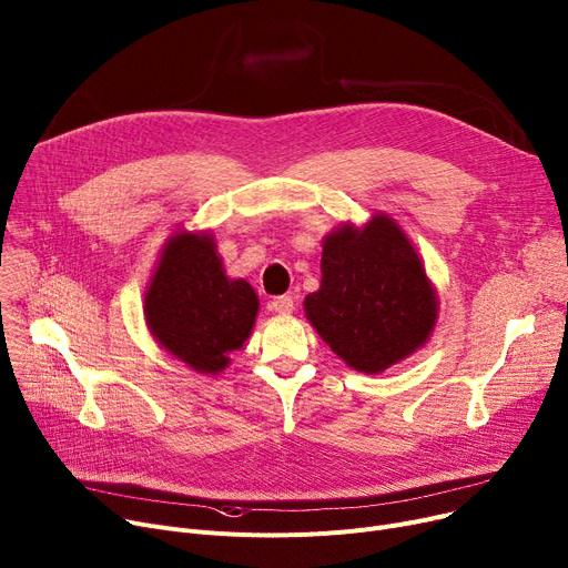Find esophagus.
<instances>
[{"label": "esophagus", "instance_id": "esophagus-1", "mask_svg": "<svg viewBox=\"0 0 568 568\" xmlns=\"http://www.w3.org/2000/svg\"><path fill=\"white\" fill-rule=\"evenodd\" d=\"M272 311L278 315H290L294 311V298L290 294L283 296H274L272 298Z\"/></svg>", "mask_w": 568, "mask_h": 568}]
</instances>
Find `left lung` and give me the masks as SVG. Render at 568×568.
Masks as SVG:
<instances>
[{"label": "left lung", "mask_w": 568, "mask_h": 568, "mask_svg": "<svg viewBox=\"0 0 568 568\" xmlns=\"http://www.w3.org/2000/svg\"><path fill=\"white\" fill-rule=\"evenodd\" d=\"M306 315L349 367L384 372L427 343L436 294L399 225L374 216L363 231L343 225L324 242L322 285Z\"/></svg>", "instance_id": "obj_1"}]
</instances>
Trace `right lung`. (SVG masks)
Segmentation results:
<instances>
[{
  "label": "right lung",
  "mask_w": 568,
  "mask_h": 568,
  "mask_svg": "<svg viewBox=\"0 0 568 568\" xmlns=\"http://www.w3.org/2000/svg\"><path fill=\"white\" fill-rule=\"evenodd\" d=\"M257 296L223 274L212 235L178 233L145 292V320L158 343L203 374L229 365L253 328Z\"/></svg>",
  "instance_id": "right-lung-1"
}]
</instances>
